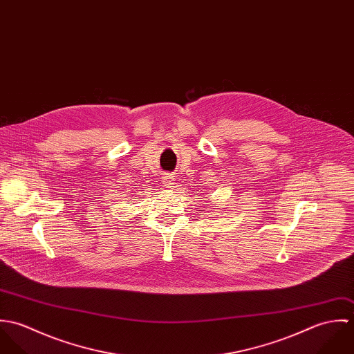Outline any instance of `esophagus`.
<instances>
[{"label": "esophagus", "mask_w": 354, "mask_h": 354, "mask_svg": "<svg viewBox=\"0 0 354 354\" xmlns=\"http://www.w3.org/2000/svg\"><path fill=\"white\" fill-rule=\"evenodd\" d=\"M163 184L166 188H171L174 185V177L171 174H166L163 177Z\"/></svg>", "instance_id": "34e87169"}]
</instances>
